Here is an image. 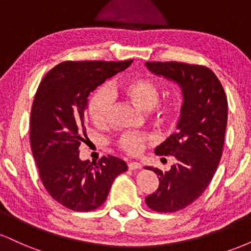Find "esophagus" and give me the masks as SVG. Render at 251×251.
<instances>
[{
	"label": "esophagus",
	"mask_w": 251,
	"mask_h": 251,
	"mask_svg": "<svg viewBox=\"0 0 251 251\" xmlns=\"http://www.w3.org/2000/svg\"><path fill=\"white\" fill-rule=\"evenodd\" d=\"M128 169L129 170H139V169H142V164L137 163V162H129Z\"/></svg>",
	"instance_id": "34e87169"
}]
</instances>
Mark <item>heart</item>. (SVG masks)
<instances>
[{"label": "heart", "instance_id": "b5f03b06", "mask_svg": "<svg viewBox=\"0 0 251 251\" xmlns=\"http://www.w3.org/2000/svg\"><path fill=\"white\" fill-rule=\"evenodd\" d=\"M122 96L135 107L142 111H150L154 108V118L158 120H164L169 118L175 112L176 101H169L157 106L159 99L160 88L157 82L146 77H132L125 80L119 85H113L111 89L107 87H101L92 97L88 106V113L92 122L97 125H103L107 122L109 112H111L112 103H113V96ZM151 139L145 134H123L118 140L120 149L127 152L129 154H137L142 151L144 144Z\"/></svg>", "mask_w": 251, "mask_h": 251}]
</instances>
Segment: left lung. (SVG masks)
Listing matches in <instances>:
<instances>
[{
  "label": "left lung",
  "mask_w": 251,
  "mask_h": 251,
  "mask_svg": "<svg viewBox=\"0 0 251 251\" xmlns=\"http://www.w3.org/2000/svg\"><path fill=\"white\" fill-rule=\"evenodd\" d=\"M145 66L181 89L176 132L154 150L157 155H174L177 162L165 172L145 166L159 179L157 191L145 198L148 206L158 212H175L197 200L214 177L223 151L227 100L220 80L208 67L175 61Z\"/></svg>",
  "instance_id": "1"
}]
</instances>
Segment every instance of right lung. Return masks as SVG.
I'll return each mask as SVG.
<instances>
[{
	"instance_id": "1",
	"label": "right lung",
	"mask_w": 251,
	"mask_h": 251,
	"mask_svg": "<svg viewBox=\"0 0 251 251\" xmlns=\"http://www.w3.org/2000/svg\"><path fill=\"white\" fill-rule=\"evenodd\" d=\"M131 63L66 61L48 72L37 88L30 113L31 152L43 186L66 208H99L117 176L127 171L113 155L98 163L81 160L79 146L91 92Z\"/></svg>"
}]
</instances>
